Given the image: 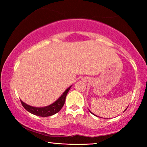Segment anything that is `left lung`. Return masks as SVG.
<instances>
[{
	"label": "left lung",
	"mask_w": 147,
	"mask_h": 147,
	"mask_svg": "<svg viewBox=\"0 0 147 147\" xmlns=\"http://www.w3.org/2000/svg\"><path fill=\"white\" fill-rule=\"evenodd\" d=\"M127 108H128V107H127ZM89 111H90V112H91V113H92V114H93V113H92V112H91V111H90V110H89ZM124 111H125V110H124Z\"/></svg>",
	"instance_id": "8db88e82"
}]
</instances>
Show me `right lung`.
Here are the masks:
<instances>
[{
    "instance_id": "right-lung-1",
    "label": "right lung",
    "mask_w": 147,
    "mask_h": 147,
    "mask_svg": "<svg viewBox=\"0 0 147 147\" xmlns=\"http://www.w3.org/2000/svg\"><path fill=\"white\" fill-rule=\"evenodd\" d=\"M71 86L67 88L65 90V92L62 94V95L55 102H53V104H50L49 106H44V107H34V106L28 105V104L21 100V104L27 111L34 114V115L41 116V117H47V116H52L60 111V110L63 106L64 104H65L66 96H67Z\"/></svg>"
}]
</instances>
